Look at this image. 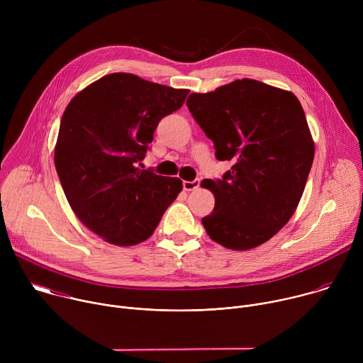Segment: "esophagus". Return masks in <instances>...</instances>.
I'll list each match as a JSON object with an SVG mask.
<instances>
[{
	"label": "esophagus",
	"mask_w": 363,
	"mask_h": 363,
	"mask_svg": "<svg viewBox=\"0 0 363 363\" xmlns=\"http://www.w3.org/2000/svg\"><path fill=\"white\" fill-rule=\"evenodd\" d=\"M182 186H184V189L185 191H194V189H196L198 186H199V179H194V181H184V184H182Z\"/></svg>",
	"instance_id": "obj_1"
}]
</instances>
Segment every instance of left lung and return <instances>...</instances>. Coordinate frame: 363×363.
<instances>
[{
    "instance_id": "left-lung-1",
    "label": "left lung",
    "mask_w": 363,
    "mask_h": 363,
    "mask_svg": "<svg viewBox=\"0 0 363 363\" xmlns=\"http://www.w3.org/2000/svg\"><path fill=\"white\" fill-rule=\"evenodd\" d=\"M186 106L214 142L223 179H203L216 206L202 225L216 242L250 250L269 241L294 214L315 158V142L298 99L242 79L214 91L191 93Z\"/></svg>"
}]
</instances>
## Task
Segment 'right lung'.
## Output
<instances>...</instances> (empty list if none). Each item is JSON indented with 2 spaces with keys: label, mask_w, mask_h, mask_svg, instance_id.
I'll list each match as a JSON object with an SVG mask.
<instances>
[{
  "label": "right lung",
  "mask_w": 363,
  "mask_h": 363,
  "mask_svg": "<svg viewBox=\"0 0 363 363\" xmlns=\"http://www.w3.org/2000/svg\"><path fill=\"white\" fill-rule=\"evenodd\" d=\"M188 93L112 73L67 105L55 165L73 213L105 241L129 247L147 240L182 191L179 178L138 164L161 119L178 111Z\"/></svg>",
  "instance_id": "obj_1"
}]
</instances>
